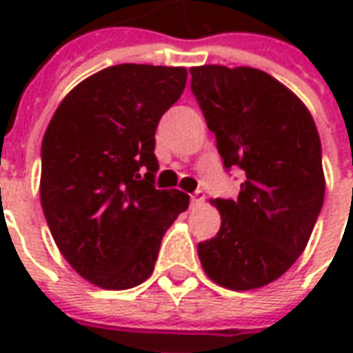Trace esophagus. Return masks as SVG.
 I'll return each instance as SVG.
<instances>
[{
	"instance_id": "obj_1",
	"label": "esophagus",
	"mask_w": 353,
	"mask_h": 353,
	"mask_svg": "<svg viewBox=\"0 0 353 353\" xmlns=\"http://www.w3.org/2000/svg\"><path fill=\"white\" fill-rule=\"evenodd\" d=\"M204 198H206L204 190H196V192L190 194V202H192V206H200L204 202Z\"/></svg>"
}]
</instances>
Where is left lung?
<instances>
[{"instance_id":"obj_1","label":"left lung","mask_w":353,"mask_h":353,"mask_svg":"<svg viewBox=\"0 0 353 353\" xmlns=\"http://www.w3.org/2000/svg\"><path fill=\"white\" fill-rule=\"evenodd\" d=\"M190 74L225 170L245 172L236 200L212 202L222 225L198 243V257L225 289H259L299 259L316 224L326 188L319 131L305 103L263 70L206 64Z\"/></svg>"}]
</instances>
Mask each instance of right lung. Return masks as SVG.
<instances>
[{"mask_svg": "<svg viewBox=\"0 0 353 353\" xmlns=\"http://www.w3.org/2000/svg\"><path fill=\"white\" fill-rule=\"evenodd\" d=\"M186 84L183 66L117 64L80 82L41 147V204L64 259L90 283L123 291L155 269L188 194L157 190L155 131Z\"/></svg>", "mask_w": 353, "mask_h": 353, "instance_id": "add662e5", "label": "right lung"}]
</instances>
